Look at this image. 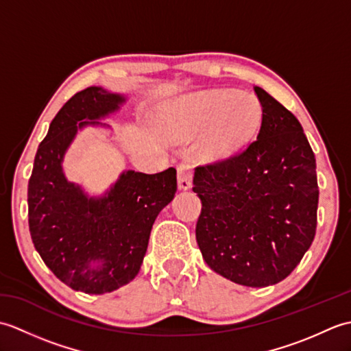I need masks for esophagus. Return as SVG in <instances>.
<instances>
[{
  "instance_id": "1",
  "label": "esophagus",
  "mask_w": 351,
  "mask_h": 351,
  "mask_svg": "<svg viewBox=\"0 0 351 351\" xmlns=\"http://www.w3.org/2000/svg\"><path fill=\"white\" fill-rule=\"evenodd\" d=\"M193 180V166L190 162H181L178 166V185L181 190H189Z\"/></svg>"
}]
</instances>
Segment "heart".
Returning a JSON list of instances; mask_svg holds the SVG:
<instances>
[{
    "instance_id": "b5f03b06",
    "label": "heart",
    "mask_w": 351,
    "mask_h": 351,
    "mask_svg": "<svg viewBox=\"0 0 351 351\" xmlns=\"http://www.w3.org/2000/svg\"><path fill=\"white\" fill-rule=\"evenodd\" d=\"M263 121V107L249 93L208 90L190 95L176 104L171 126L182 136H195L205 128L204 149L225 158L253 138Z\"/></svg>"
}]
</instances>
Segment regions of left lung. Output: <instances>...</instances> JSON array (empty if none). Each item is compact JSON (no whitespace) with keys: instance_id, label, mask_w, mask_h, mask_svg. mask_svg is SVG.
Segmentation results:
<instances>
[{"instance_id":"1","label":"left lung","mask_w":351,"mask_h":351,"mask_svg":"<svg viewBox=\"0 0 351 351\" xmlns=\"http://www.w3.org/2000/svg\"><path fill=\"white\" fill-rule=\"evenodd\" d=\"M263 107L258 137L244 151L197 166L202 200L196 240L205 263L244 287L289 276L314 241L315 155L297 117L255 87Z\"/></svg>"}]
</instances>
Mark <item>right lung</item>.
Wrapping results in <instances>:
<instances>
[{
  "label": "right lung",
  "instance_id": "add662e5",
  "mask_svg": "<svg viewBox=\"0 0 351 351\" xmlns=\"http://www.w3.org/2000/svg\"><path fill=\"white\" fill-rule=\"evenodd\" d=\"M125 98L101 87L75 93L52 119L28 181V226L43 263L86 294L111 293L136 278L156 215L176 193V170H128L106 196L87 197L68 182L62 161L78 128L98 125ZM96 263V266L93 264Z\"/></svg>",
  "mask_w": 351,
  "mask_h": 351
}]
</instances>
